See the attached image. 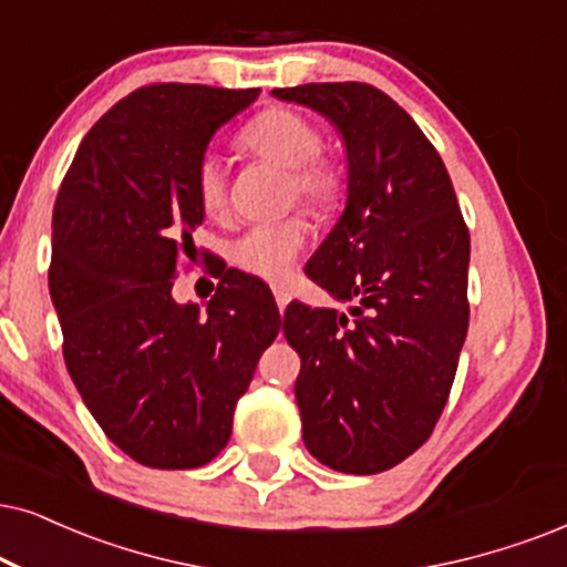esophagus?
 I'll use <instances>...</instances> for the list:
<instances>
[{"instance_id": "1", "label": "esophagus", "mask_w": 567, "mask_h": 567, "mask_svg": "<svg viewBox=\"0 0 567 567\" xmlns=\"http://www.w3.org/2000/svg\"><path fill=\"white\" fill-rule=\"evenodd\" d=\"M271 292H275L277 308H279V313H282V311H285V306L290 303V292L285 290V288H279V285H275V288H271Z\"/></svg>"}]
</instances>
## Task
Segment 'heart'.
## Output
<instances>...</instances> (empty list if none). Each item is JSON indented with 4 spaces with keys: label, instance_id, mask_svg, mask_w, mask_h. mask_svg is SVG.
Returning a JSON list of instances; mask_svg holds the SVG:
<instances>
[{
    "label": "heart",
    "instance_id": "heart-1",
    "mask_svg": "<svg viewBox=\"0 0 567 567\" xmlns=\"http://www.w3.org/2000/svg\"><path fill=\"white\" fill-rule=\"evenodd\" d=\"M243 152L290 169V193L317 212H329L346 193V172L334 156L319 152L321 135L311 120L288 106L256 114L238 135ZM200 209L219 217L227 209V172L217 154L206 152L196 167ZM311 225L303 214L264 221L235 238L230 256L240 269L264 279H285L311 246Z\"/></svg>",
    "mask_w": 567,
    "mask_h": 567
}]
</instances>
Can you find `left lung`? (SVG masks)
Wrapping results in <instances>:
<instances>
[{
    "label": "left lung",
    "mask_w": 567,
    "mask_h": 567,
    "mask_svg": "<svg viewBox=\"0 0 567 567\" xmlns=\"http://www.w3.org/2000/svg\"><path fill=\"white\" fill-rule=\"evenodd\" d=\"M277 99L327 114L348 146V204L306 275L350 313L290 303L308 453L342 474L403 463L432 436L468 332L471 238L432 141L369 83H306Z\"/></svg>",
    "instance_id": "obj_1"
}]
</instances>
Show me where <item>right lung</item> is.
Returning a JSON list of instances; mask_svg holds the SVG:
<instances>
[{"instance_id": "right-lung-1", "label": "right lung", "mask_w": 567, "mask_h": 567, "mask_svg": "<svg viewBox=\"0 0 567 567\" xmlns=\"http://www.w3.org/2000/svg\"><path fill=\"white\" fill-rule=\"evenodd\" d=\"M256 96L141 85L91 127L56 193L49 292L64 363L104 434L148 468H198L225 450L279 332L264 288L221 264L209 267L219 285L206 311L172 298L204 221L198 159Z\"/></svg>"}]
</instances>
